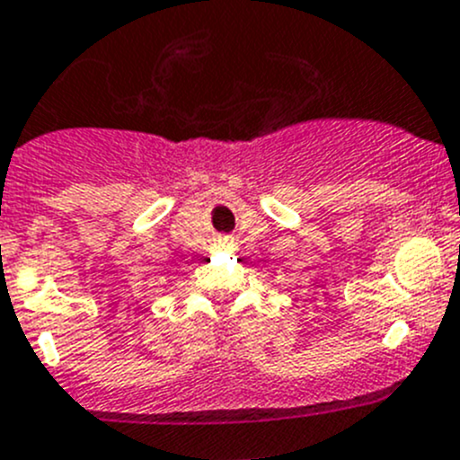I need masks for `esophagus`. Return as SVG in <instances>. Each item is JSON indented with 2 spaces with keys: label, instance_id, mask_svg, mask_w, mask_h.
Here are the masks:
<instances>
[{
  "label": "esophagus",
  "instance_id": "1",
  "mask_svg": "<svg viewBox=\"0 0 460 460\" xmlns=\"http://www.w3.org/2000/svg\"><path fill=\"white\" fill-rule=\"evenodd\" d=\"M216 244H217V247H229L231 238H229V235H220V238L216 240Z\"/></svg>",
  "mask_w": 460,
  "mask_h": 460
}]
</instances>
